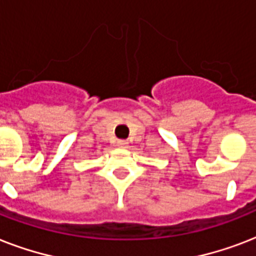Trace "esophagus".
Listing matches in <instances>:
<instances>
[{"mask_svg": "<svg viewBox=\"0 0 256 256\" xmlns=\"http://www.w3.org/2000/svg\"><path fill=\"white\" fill-rule=\"evenodd\" d=\"M116 146H120V148H128V142L126 140H118Z\"/></svg>", "mask_w": 256, "mask_h": 256, "instance_id": "1", "label": "esophagus"}]
</instances>
